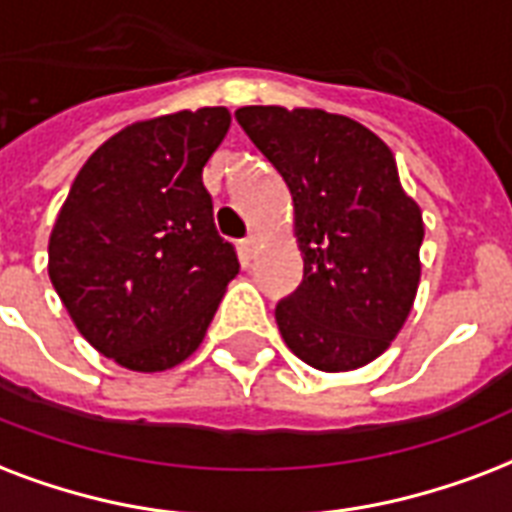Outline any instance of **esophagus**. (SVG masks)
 <instances>
[{
    "instance_id": "34e87169",
    "label": "esophagus",
    "mask_w": 512,
    "mask_h": 512,
    "mask_svg": "<svg viewBox=\"0 0 512 512\" xmlns=\"http://www.w3.org/2000/svg\"><path fill=\"white\" fill-rule=\"evenodd\" d=\"M257 244H260V239H257L255 233H249L247 239L241 241V252H244V257H255Z\"/></svg>"
}]
</instances>
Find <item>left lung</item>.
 <instances>
[{
	"label": "left lung",
	"mask_w": 512,
	"mask_h": 512,
	"mask_svg": "<svg viewBox=\"0 0 512 512\" xmlns=\"http://www.w3.org/2000/svg\"><path fill=\"white\" fill-rule=\"evenodd\" d=\"M236 120L290 187L303 282L276 306L295 357L343 373L381 357L419 290L421 209L370 128L325 109L241 107Z\"/></svg>",
	"instance_id": "obj_1"
}]
</instances>
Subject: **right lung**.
<instances>
[{
  "label": "right lung",
  "mask_w": 512,
  "mask_h": 512,
  "mask_svg": "<svg viewBox=\"0 0 512 512\" xmlns=\"http://www.w3.org/2000/svg\"><path fill=\"white\" fill-rule=\"evenodd\" d=\"M228 128L225 107L123 128L85 161L58 212L50 282L85 341L123 368L187 360L239 273L201 177Z\"/></svg>",
  "instance_id": "add662e5"
}]
</instances>
